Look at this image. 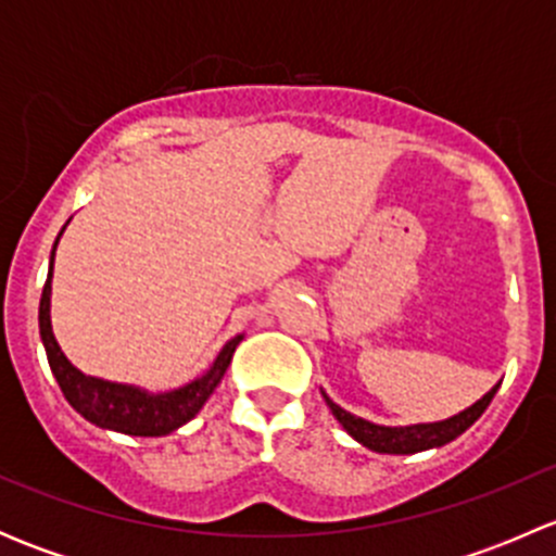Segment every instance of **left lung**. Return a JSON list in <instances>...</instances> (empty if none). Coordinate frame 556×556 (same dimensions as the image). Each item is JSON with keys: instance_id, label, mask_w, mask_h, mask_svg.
<instances>
[{"instance_id": "left-lung-1", "label": "left lung", "mask_w": 556, "mask_h": 556, "mask_svg": "<svg viewBox=\"0 0 556 556\" xmlns=\"http://www.w3.org/2000/svg\"><path fill=\"white\" fill-rule=\"evenodd\" d=\"M495 384L490 392H486L481 401H476L473 406L459 412L457 417L444 419V422H430V425H408V428H384V425H374L368 419L355 417V414L344 412L341 406H336L328 395H325V403L330 406L333 417L344 425L346 433L352 435L355 441H361L363 446L374 452H382V454H414V452H422V450H433V446H444L450 441L463 435L476 419L484 414V408L490 406L492 397L497 392Z\"/></svg>"}]
</instances>
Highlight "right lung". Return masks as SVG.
Listing matches in <instances>:
<instances>
[{"mask_svg":"<svg viewBox=\"0 0 556 556\" xmlns=\"http://www.w3.org/2000/svg\"><path fill=\"white\" fill-rule=\"evenodd\" d=\"M61 231H64V228H61ZM55 244H59V239H55ZM53 255H50L48 282H45L42 299H39V336H42L50 371H53L55 382H59L61 392H64V397L70 401V406L75 408L77 414H83L88 422L106 430H117V433L126 435H166L172 433V430L182 428L185 422H190V419L201 412L206 397H210L212 392H215V387L220 384L223 374L231 366V357L233 352H237L242 336H233V339L223 346V352L217 355V361L212 363V368L204 377L193 379L190 384L172 392L150 395V392L139 390V387L115 384L97 377H86V374L77 371V368L66 361L59 341H55L53 328H50V277H53Z\"/></svg>","mask_w":556,"mask_h":556,"instance_id":"right-lung-1","label":"right lung"}]
</instances>
